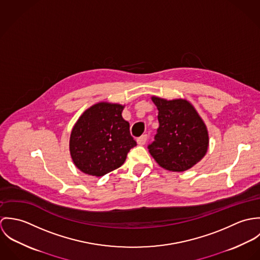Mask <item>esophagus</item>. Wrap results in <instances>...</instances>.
I'll return each instance as SVG.
<instances>
[{"label":"esophagus","mask_w":260,"mask_h":260,"mask_svg":"<svg viewBox=\"0 0 260 260\" xmlns=\"http://www.w3.org/2000/svg\"><path fill=\"white\" fill-rule=\"evenodd\" d=\"M146 141H147V135H146V134H145V135H142L141 137H139V138L137 139L138 145H144V144L146 143Z\"/></svg>","instance_id":"34e87169"}]
</instances>
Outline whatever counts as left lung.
Segmentation results:
<instances>
[{
    "mask_svg": "<svg viewBox=\"0 0 260 260\" xmlns=\"http://www.w3.org/2000/svg\"><path fill=\"white\" fill-rule=\"evenodd\" d=\"M158 109L159 128L149 144L150 154L164 169L182 172L198 163L209 143L207 128L195 108L186 100L153 96Z\"/></svg>",
    "mask_w": 260,
    "mask_h": 260,
    "instance_id": "1",
    "label": "left lung"
}]
</instances>
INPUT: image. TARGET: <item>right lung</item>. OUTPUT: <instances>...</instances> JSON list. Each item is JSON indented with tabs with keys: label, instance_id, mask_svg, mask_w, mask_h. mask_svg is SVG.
Masks as SVG:
<instances>
[{
	"label": "right lung",
	"instance_id": "right-lung-1",
	"mask_svg": "<svg viewBox=\"0 0 260 260\" xmlns=\"http://www.w3.org/2000/svg\"><path fill=\"white\" fill-rule=\"evenodd\" d=\"M124 106L100 102L84 112L72 129L70 153L76 167L100 177L119 168L137 145L130 125L122 117Z\"/></svg>",
	"mask_w": 260,
	"mask_h": 260
}]
</instances>
